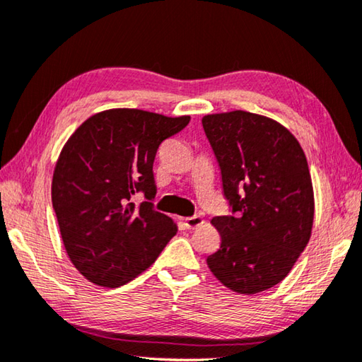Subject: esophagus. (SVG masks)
<instances>
[{"instance_id": "obj_1", "label": "esophagus", "mask_w": 362, "mask_h": 362, "mask_svg": "<svg viewBox=\"0 0 362 362\" xmlns=\"http://www.w3.org/2000/svg\"><path fill=\"white\" fill-rule=\"evenodd\" d=\"M204 223V219L199 215H194V216H188L183 219V224H185L187 229H196L199 228V226Z\"/></svg>"}]
</instances>
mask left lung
Wrapping results in <instances>:
<instances>
[{"mask_svg": "<svg viewBox=\"0 0 362 362\" xmlns=\"http://www.w3.org/2000/svg\"><path fill=\"white\" fill-rule=\"evenodd\" d=\"M202 127L232 211L211 219L221 246L207 265L233 292H264L286 278L310 238L314 191L306 155L286 127L254 112L209 115Z\"/></svg>", "mask_w": 362, "mask_h": 362, "instance_id": "8db88e82", "label": "left lung"}]
</instances>
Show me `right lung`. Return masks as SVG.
Instances as JSON below:
<instances>
[{
  "instance_id": "1",
  "label": "right lung",
  "mask_w": 362,
  "mask_h": 362,
  "mask_svg": "<svg viewBox=\"0 0 362 362\" xmlns=\"http://www.w3.org/2000/svg\"><path fill=\"white\" fill-rule=\"evenodd\" d=\"M189 116L143 110L97 112L78 127L56 163L52 202L75 268L97 286H124L151 267L177 233L153 209V160ZM143 192L138 208L131 197Z\"/></svg>"
}]
</instances>
